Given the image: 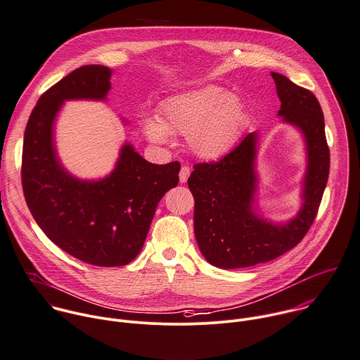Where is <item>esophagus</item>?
<instances>
[{
    "mask_svg": "<svg viewBox=\"0 0 360 360\" xmlns=\"http://www.w3.org/2000/svg\"><path fill=\"white\" fill-rule=\"evenodd\" d=\"M189 175H191V168L186 167V165H184V167L181 168V172H179V181H181V184H185V182L188 181Z\"/></svg>",
    "mask_w": 360,
    "mask_h": 360,
    "instance_id": "1",
    "label": "esophagus"
}]
</instances>
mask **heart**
<instances>
[{"label":"heart","instance_id":"b5f03b06","mask_svg":"<svg viewBox=\"0 0 360 360\" xmlns=\"http://www.w3.org/2000/svg\"><path fill=\"white\" fill-rule=\"evenodd\" d=\"M160 112L161 118L143 120L146 137L155 144H169L174 134L186 137L192 151L206 160L220 158L236 144L248 117L240 98L214 84L168 97Z\"/></svg>","mask_w":360,"mask_h":360}]
</instances>
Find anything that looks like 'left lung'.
Segmentation results:
<instances>
[{"mask_svg":"<svg viewBox=\"0 0 360 360\" xmlns=\"http://www.w3.org/2000/svg\"><path fill=\"white\" fill-rule=\"evenodd\" d=\"M271 76L281 101L278 115L305 139L304 202L298 214L283 224L256 213L257 133L248 134L217 162L195 164L188 179L195 199V237L203 257L219 269L252 267L294 249L312 226L328 182L329 148L319 101L288 77L276 72Z\"/></svg>","mask_w":360,"mask_h":360,"instance_id":"8db88e82","label":"left lung"}]
</instances>
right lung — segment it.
Returning <instances> with one entry per match:
<instances>
[{
	"instance_id": "right-lung-1",
	"label": "right lung",
	"mask_w": 360,
	"mask_h": 360,
	"mask_svg": "<svg viewBox=\"0 0 360 360\" xmlns=\"http://www.w3.org/2000/svg\"><path fill=\"white\" fill-rule=\"evenodd\" d=\"M111 70L82 66L34 107L24 134L22 189L44 233L68 255L98 267H118L141 252L158 202L178 185V161L157 165L124 144L112 172L100 181L72 176L53 144V123L65 100H104Z\"/></svg>"
}]
</instances>
